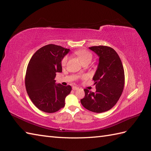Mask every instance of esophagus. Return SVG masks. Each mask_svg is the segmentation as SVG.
Segmentation results:
<instances>
[{"instance_id": "obj_1", "label": "esophagus", "mask_w": 151, "mask_h": 151, "mask_svg": "<svg viewBox=\"0 0 151 151\" xmlns=\"http://www.w3.org/2000/svg\"><path fill=\"white\" fill-rule=\"evenodd\" d=\"M72 89L74 91H76V90H78L79 89V88H77V87L76 86H73L72 87Z\"/></svg>"}]
</instances>
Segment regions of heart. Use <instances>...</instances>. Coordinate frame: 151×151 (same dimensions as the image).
I'll use <instances>...</instances> for the list:
<instances>
[{
	"instance_id": "obj_1",
	"label": "heart",
	"mask_w": 151,
	"mask_h": 151,
	"mask_svg": "<svg viewBox=\"0 0 151 151\" xmlns=\"http://www.w3.org/2000/svg\"><path fill=\"white\" fill-rule=\"evenodd\" d=\"M75 53L83 63L86 61H91V59H92V54L86 50H77V51L75 52ZM67 60L68 57L66 56L63 58V60L62 61V65L63 66H65L67 62Z\"/></svg>"
}]
</instances>
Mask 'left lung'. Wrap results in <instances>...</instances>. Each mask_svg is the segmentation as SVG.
Returning <instances> with one entry per match:
<instances>
[{"mask_svg": "<svg viewBox=\"0 0 151 151\" xmlns=\"http://www.w3.org/2000/svg\"><path fill=\"white\" fill-rule=\"evenodd\" d=\"M99 57V63L93 77L96 92L84 89L82 105L94 113H103L112 108L121 96L124 88V70L115 50L106 46L89 48Z\"/></svg>", "mask_w": 151, "mask_h": 151, "instance_id": "obj_1", "label": "left lung"}]
</instances>
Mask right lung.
<instances>
[{"instance_id": "1", "label": "right lung", "mask_w": 151, "mask_h": 151, "mask_svg": "<svg viewBox=\"0 0 151 151\" xmlns=\"http://www.w3.org/2000/svg\"><path fill=\"white\" fill-rule=\"evenodd\" d=\"M70 49L50 44L36 51L27 67L25 86L31 101L41 111L54 113L64 107L70 86L55 83L57 72H62V60Z\"/></svg>"}]
</instances>
